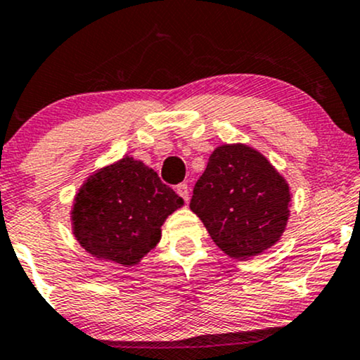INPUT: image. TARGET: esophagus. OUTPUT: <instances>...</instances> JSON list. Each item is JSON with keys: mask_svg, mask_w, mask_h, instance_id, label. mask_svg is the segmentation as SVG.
I'll return each instance as SVG.
<instances>
[{"mask_svg": "<svg viewBox=\"0 0 360 360\" xmlns=\"http://www.w3.org/2000/svg\"><path fill=\"white\" fill-rule=\"evenodd\" d=\"M176 193L179 194L181 198H183L184 200V203H188L189 201V188H188V184H177V188H176Z\"/></svg>", "mask_w": 360, "mask_h": 360, "instance_id": "obj_1", "label": "esophagus"}]
</instances>
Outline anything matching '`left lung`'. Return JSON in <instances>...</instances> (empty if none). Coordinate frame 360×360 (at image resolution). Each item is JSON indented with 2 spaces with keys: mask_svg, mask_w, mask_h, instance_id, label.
Instances as JSON below:
<instances>
[{
  "mask_svg": "<svg viewBox=\"0 0 360 360\" xmlns=\"http://www.w3.org/2000/svg\"><path fill=\"white\" fill-rule=\"evenodd\" d=\"M291 193L260 152L225 143L210 155L189 208L230 257L245 260L271 249L286 229Z\"/></svg>",
  "mask_w": 360,
  "mask_h": 360,
  "instance_id": "obj_1",
  "label": "left lung"
}]
</instances>
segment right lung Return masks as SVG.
<instances>
[{"instance_id":"1","label":"right lung","mask_w":360,"mask_h":360,"mask_svg":"<svg viewBox=\"0 0 360 360\" xmlns=\"http://www.w3.org/2000/svg\"><path fill=\"white\" fill-rule=\"evenodd\" d=\"M142 160L125 155L91 174L74 198L72 233L96 259L130 267L160 240V226L183 206Z\"/></svg>"}]
</instances>
